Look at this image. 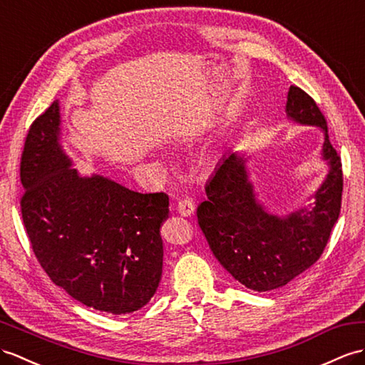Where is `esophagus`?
<instances>
[{
    "label": "esophagus",
    "instance_id": "34e87169",
    "mask_svg": "<svg viewBox=\"0 0 365 365\" xmlns=\"http://www.w3.org/2000/svg\"><path fill=\"white\" fill-rule=\"evenodd\" d=\"M176 210L180 212L182 217H189V215H192L193 210H195V202L190 198L180 200L176 204Z\"/></svg>",
    "mask_w": 365,
    "mask_h": 365
}]
</instances>
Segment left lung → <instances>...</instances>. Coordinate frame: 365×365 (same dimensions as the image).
Segmentation results:
<instances>
[{"mask_svg": "<svg viewBox=\"0 0 365 365\" xmlns=\"http://www.w3.org/2000/svg\"><path fill=\"white\" fill-rule=\"evenodd\" d=\"M285 110L288 119L324 133L322 159L328 173L313 195V204L287 217L274 215L257 200L247 159L229 152L207 181V198L197 209L200 227L215 259L242 285L259 292L285 287L314 264L341 212V156L328 139L322 111L294 85L289 86Z\"/></svg>", "mask_w": 365, "mask_h": 365, "instance_id": "left-lung-1", "label": "left lung"}]
</instances>
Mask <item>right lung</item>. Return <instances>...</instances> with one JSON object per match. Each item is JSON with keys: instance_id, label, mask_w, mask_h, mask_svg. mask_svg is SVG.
Listing matches in <instances>:
<instances>
[{"instance_id": "1", "label": "right lung", "mask_w": 365, "mask_h": 365, "mask_svg": "<svg viewBox=\"0 0 365 365\" xmlns=\"http://www.w3.org/2000/svg\"><path fill=\"white\" fill-rule=\"evenodd\" d=\"M60 144L58 101L32 122L20 176L21 215L41 268L97 311L147 305L163 275L164 192L139 193L101 175L83 176Z\"/></svg>"}]
</instances>
